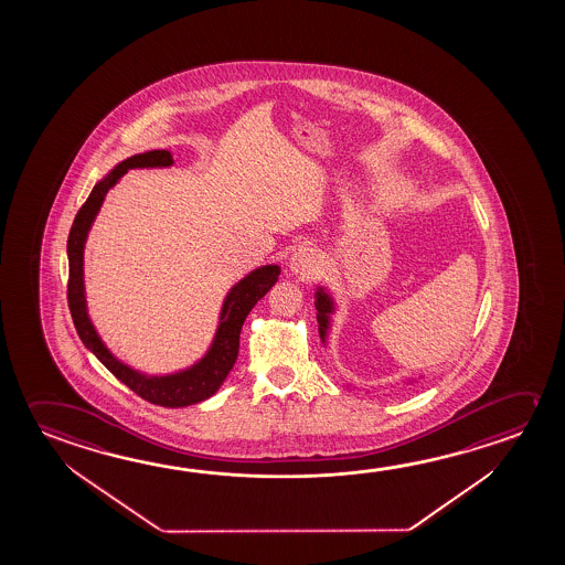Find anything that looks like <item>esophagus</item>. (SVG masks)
Instances as JSON below:
<instances>
[{
  "label": "esophagus",
  "mask_w": 565,
  "mask_h": 565,
  "mask_svg": "<svg viewBox=\"0 0 565 565\" xmlns=\"http://www.w3.org/2000/svg\"><path fill=\"white\" fill-rule=\"evenodd\" d=\"M317 264H319V259H317V252L311 250V248H299V250L289 258V271L294 274V276H309V274H313L315 269H317Z\"/></svg>",
  "instance_id": "esophagus-1"
}]
</instances>
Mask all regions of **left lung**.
<instances>
[{
    "instance_id": "1",
    "label": "left lung",
    "mask_w": 565,
    "mask_h": 565,
    "mask_svg": "<svg viewBox=\"0 0 565 565\" xmlns=\"http://www.w3.org/2000/svg\"><path fill=\"white\" fill-rule=\"evenodd\" d=\"M315 307H317V323H319V337L323 347H327V337H329V329L333 323V313L337 311V303L331 291L324 286H317L315 289ZM416 380H407L406 384H414Z\"/></svg>"
}]
</instances>
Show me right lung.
<instances>
[{"label": "right lung", "mask_w": 565, "mask_h": 565, "mask_svg": "<svg viewBox=\"0 0 565 565\" xmlns=\"http://www.w3.org/2000/svg\"><path fill=\"white\" fill-rule=\"evenodd\" d=\"M171 166H173L171 151L153 149V151L124 159L94 185L93 193L76 214L75 223L68 234V242H66L68 307L75 321L76 333L84 342V347L93 352L94 356L103 362L116 379L156 406L185 407L211 398L223 386L224 380L238 359L242 324L250 313L252 307L276 286L281 268L276 264L259 266L228 289V294L223 299L211 347L191 366L169 372V374H148L118 359L106 347V342L96 331L93 319L88 315L86 287H84V246L88 241V232L103 209L106 194L120 181L121 177L126 175L130 169H161V167Z\"/></svg>", "instance_id": "add662e5"}]
</instances>
